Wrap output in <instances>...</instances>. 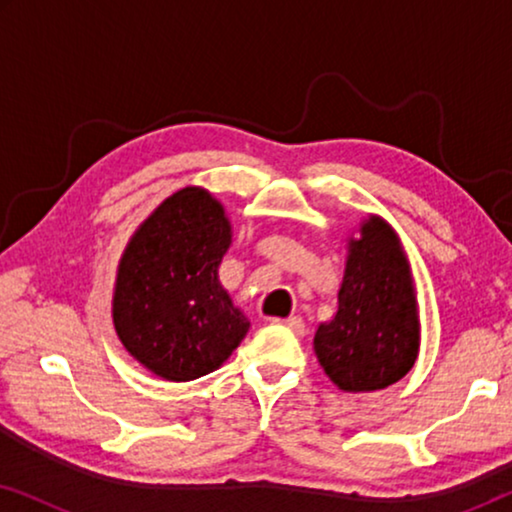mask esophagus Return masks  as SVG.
Here are the masks:
<instances>
[{
  "label": "esophagus",
  "instance_id": "obj_1",
  "mask_svg": "<svg viewBox=\"0 0 512 512\" xmlns=\"http://www.w3.org/2000/svg\"><path fill=\"white\" fill-rule=\"evenodd\" d=\"M277 324L289 328L293 335H305V321L300 317H289V319H277Z\"/></svg>",
  "mask_w": 512,
  "mask_h": 512
}]
</instances>
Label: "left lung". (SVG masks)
Here are the masks:
<instances>
[{"mask_svg": "<svg viewBox=\"0 0 512 512\" xmlns=\"http://www.w3.org/2000/svg\"><path fill=\"white\" fill-rule=\"evenodd\" d=\"M314 354L331 382L349 394L387 389L419 354L415 282L394 228L368 216L349 237L338 312L319 324Z\"/></svg>", "mask_w": 512, "mask_h": 512, "instance_id": "1", "label": "left lung"}]
</instances>
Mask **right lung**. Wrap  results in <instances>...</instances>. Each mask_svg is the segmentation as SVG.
Instances as JSON below:
<instances>
[{"instance_id":"add662e5","label":"right lung","mask_w":512,"mask_h":512,"mask_svg":"<svg viewBox=\"0 0 512 512\" xmlns=\"http://www.w3.org/2000/svg\"><path fill=\"white\" fill-rule=\"evenodd\" d=\"M230 242L226 209L198 186L172 193L130 237L111 317L123 347L153 375L198 380L247 335L249 319L219 282Z\"/></svg>"}]
</instances>
